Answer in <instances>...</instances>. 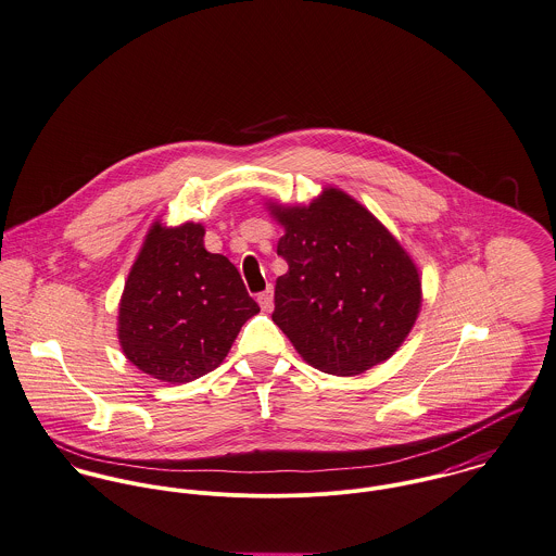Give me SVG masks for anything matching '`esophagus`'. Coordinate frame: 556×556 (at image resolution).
Wrapping results in <instances>:
<instances>
[{
	"mask_svg": "<svg viewBox=\"0 0 556 556\" xmlns=\"http://www.w3.org/2000/svg\"><path fill=\"white\" fill-rule=\"evenodd\" d=\"M257 303H260V307L264 308V311H270L273 308V288H268L262 294H257Z\"/></svg>",
	"mask_w": 556,
	"mask_h": 556,
	"instance_id": "1",
	"label": "esophagus"
}]
</instances>
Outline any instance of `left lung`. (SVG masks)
I'll return each instance as SVG.
<instances>
[{"label":"left lung","mask_w":556,"mask_h":556,"mask_svg":"<svg viewBox=\"0 0 556 556\" xmlns=\"http://www.w3.org/2000/svg\"><path fill=\"white\" fill-rule=\"evenodd\" d=\"M286 235L273 321L311 367L352 377L388 361L422 305L418 266L388 228L337 187L307 206L268 204Z\"/></svg>","instance_id":"1"}]
</instances>
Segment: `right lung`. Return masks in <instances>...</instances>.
<instances>
[{
	"mask_svg": "<svg viewBox=\"0 0 556 556\" xmlns=\"http://www.w3.org/2000/svg\"><path fill=\"white\" fill-rule=\"evenodd\" d=\"M257 311L237 266L204 249V226L155 222L127 275L117 334L134 367L186 383L224 363Z\"/></svg>",
	"mask_w": 556,
	"mask_h": 556,
	"instance_id": "1",
	"label": "right lung"
}]
</instances>
